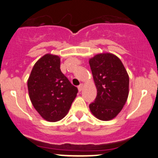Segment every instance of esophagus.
I'll return each mask as SVG.
<instances>
[{"label":"esophagus","mask_w":158,"mask_h":158,"mask_svg":"<svg viewBox=\"0 0 158 158\" xmlns=\"http://www.w3.org/2000/svg\"><path fill=\"white\" fill-rule=\"evenodd\" d=\"M83 88H84V85H83V84H81L80 85H79V87H78L79 91H81V90L83 89Z\"/></svg>","instance_id":"1"}]
</instances>
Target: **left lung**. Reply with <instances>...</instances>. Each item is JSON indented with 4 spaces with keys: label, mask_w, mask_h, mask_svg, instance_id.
I'll return each mask as SVG.
<instances>
[{
    "label": "left lung",
    "mask_w": 158,
    "mask_h": 158,
    "mask_svg": "<svg viewBox=\"0 0 158 158\" xmlns=\"http://www.w3.org/2000/svg\"><path fill=\"white\" fill-rule=\"evenodd\" d=\"M97 95L89 108L97 119L108 121L115 118L126 104L129 93V77L120 59L104 52L89 59Z\"/></svg>",
    "instance_id": "1"
}]
</instances>
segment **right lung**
Returning <instances> with one entry per match:
<instances>
[{
	"mask_svg": "<svg viewBox=\"0 0 158 158\" xmlns=\"http://www.w3.org/2000/svg\"><path fill=\"white\" fill-rule=\"evenodd\" d=\"M27 87L32 106L49 122L64 118L78 93L77 87L61 73L60 57L50 53L34 64Z\"/></svg>",
	"mask_w": 158,
	"mask_h": 158,
	"instance_id": "add662e5",
	"label": "right lung"
}]
</instances>
